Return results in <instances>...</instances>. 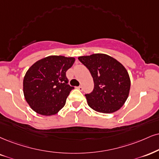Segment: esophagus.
<instances>
[{
  "label": "esophagus",
  "instance_id": "esophagus-1",
  "mask_svg": "<svg viewBox=\"0 0 159 159\" xmlns=\"http://www.w3.org/2000/svg\"><path fill=\"white\" fill-rule=\"evenodd\" d=\"M76 89H77L78 90H80V91H83V87H82L81 85L80 86H79V87H76Z\"/></svg>",
  "mask_w": 159,
  "mask_h": 159
}]
</instances>
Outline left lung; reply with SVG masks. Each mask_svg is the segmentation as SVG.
Instances as JSON below:
<instances>
[{
    "label": "left lung",
    "mask_w": 159,
    "mask_h": 159,
    "mask_svg": "<svg viewBox=\"0 0 159 159\" xmlns=\"http://www.w3.org/2000/svg\"><path fill=\"white\" fill-rule=\"evenodd\" d=\"M78 59L91 72L94 83L93 91L85 94L89 107L103 113L120 109L130 89V76L123 65L105 54L81 56Z\"/></svg>",
    "instance_id": "left-lung-1"
}]
</instances>
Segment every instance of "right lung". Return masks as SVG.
I'll return each instance as SVG.
<instances>
[{"instance_id":"1","label":"right lung","mask_w":159,"mask_h":159,"mask_svg":"<svg viewBox=\"0 0 159 159\" xmlns=\"http://www.w3.org/2000/svg\"><path fill=\"white\" fill-rule=\"evenodd\" d=\"M75 58L52 55L41 59L29 68L23 78L25 101L33 111L43 116H52L64 107L70 91L66 71Z\"/></svg>"}]
</instances>
